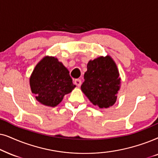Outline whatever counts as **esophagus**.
Here are the masks:
<instances>
[{
  "label": "esophagus",
  "mask_w": 158,
  "mask_h": 158,
  "mask_svg": "<svg viewBox=\"0 0 158 158\" xmlns=\"http://www.w3.org/2000/svg\"><path fill=\"white\" fill-rule=\"evenodd\" d=\"M74 84L77 86H78V87H80L81 85V79H75Z\"/></svg>",
  "instance_id": "1"
}]
</instances>
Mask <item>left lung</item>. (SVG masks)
Listing matches in <instances>:
<instances>
[{"label": "left lung", "mask_w": 158, "mask_h": 158, "mask_svg": "<svg viewBox=\"0 0 158 158\" xmlns=\"http://www.w3.org/2000/svg\"><path fill=\"white\" fill-rule=\"evenodd\" d=\"M84 79L81 89L94 106L103 109L115 104L121 87V78L116 64L110 56L90 60Z\"/></svg>", "instance_id": "left-lung-1"}]
</instances>
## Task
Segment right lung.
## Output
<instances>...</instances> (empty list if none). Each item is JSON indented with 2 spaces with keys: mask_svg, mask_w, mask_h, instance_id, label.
Wrapping results in <instances>:
<instances>
[{
  "mask_svg": "<svg viewBox=\"0 0 158 158\" xmlns=\"http://www.w3.org/2000/svg\"><path fill=\"white\" fill-rule=\"evenodd\" d=\"M31 91L44 106L56 107L76 85L69 71L58 58L45 56L35 67L29 77Z\"/></svg>",
  "mask_w": 158,
  "mask_h": 158,
  "instance_id": "add662e5",
  "label": "right lung"
}]
</instances>
